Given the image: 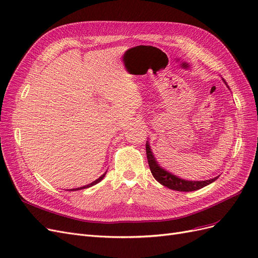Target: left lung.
Wrapping results in <instances>:
<instances>
[{
    "label": "left lung",
    "instance_id": "left-lung-1",
    "mask_svg": "<svg viewBox=\"0 0 258 258\" xmlns=\"http://www.w3.org/2000/svg\"><path fill=\"white\" fill-rule=\"evenodd\" d=\"M223 81L225 82V85L229 89L228 85L226 84V81L223 79ZM146 151H147V159L149 163V167H150L152 176L154 179L160 182V183L166 187H168L170 189L174 190H179V192H192V190H197L199 188H203L204 186L209 185L212 182H214L219 178L215 177L210 180H205V181H192V180H184L182 178H179L177 176H174L171 172L167 171L164 169L162 166L159 165V163L156 162L155 157L151 151L150 145H149V141L147 140L146 144Z\"/></svg>",
    "mask_w": 258,
    "mask_h": 258
}]
</instances>
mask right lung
<instances>
[{
    "instance_id": "right-lung-1",
    "label": "right lung",
    "mask_w": 258,
    "mask_h": 258,
    "mask_svg": "<svg viewBox=\"0 0 258 258\" xmlns=\"http://www.w3.org/2000/svg\"><path fill=\"white\" fill-rule=\"evenodd\" d=\"M107 172V171H106ZM106 172L104 173V174H102L101 177H99L98 179H96L95 181H93L92 183H89V184H87V185H85V186H81V187H77V188H72V189H70V190H78V189H84V188H88V187H91V186H93V185H95V184H97L99 181H102L103 179H104V177H105V174H106Z\"/></svg>"
}]
</instances>
